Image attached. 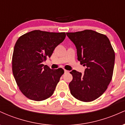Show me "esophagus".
<instances>
[{
  "label": "esophagus",
  "instance_id": "1",
  "mask_svg": "<svg viewBox=\"0 0 125 125\" xmlns=\"http://www.w3.org/2000/svg\"><path fill=\"white\" fill-rule=\"evenodd\" d=\"M64 73H69V71H67V70H64Z\"/></svg>",
  "mask_w": 125,
  "mask_h": 125
}]
</instances>
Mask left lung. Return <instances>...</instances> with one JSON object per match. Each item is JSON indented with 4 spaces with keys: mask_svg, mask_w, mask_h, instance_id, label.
<instances>
[{
    "mask_svg": "<svg viewBox=\"0 0 125 125\" xmlns=\"http://www.w3.org/2000/svg\"><path fill=\"white\" fill-rule=\"evenodd\" d=\"M75 44L77 59L87 68L84 74L73 70L69 89L73 96L88 102L102 95L112 78L115 52L106 35L92 30L66 33Z\"/></svg>",
    "mask_w": 125,
    "mask_h": 125,
    "instance_id": "1",
    "label": "left lung"
}]
</instances>
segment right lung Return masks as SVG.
I'll return each instance as SVG.
<instances>
[{"mask_svg":"<svg viewBox=\"0 0 125 125\" xmlns=\"http://www.w3.org/2000/svg\"><path fill=\"white\" fill-rule=\"evenodd\" d=\"M64 32L36 30L21 36L16 42L12 71L19 88L29 99L42 101L53 94L63 69H51L43 62L50 58L56 47L64 41Z\"/></svg>","mask_w":125,"mask_h":125,"instance_id":"right-lung-1","label":"right lung"}]
</instances>
